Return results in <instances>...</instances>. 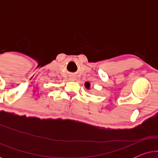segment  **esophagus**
Returning a JSON list of instances; mask_svg holds the SVG:
<instances>
[{"instance_id":"obj_1","label":"esophagus","mask_w":158,"mask_h":158,"mask_svg":"<svg viewBox=\"0 0 158 158\" xmlns=\"http://www.w3.org/2000/svg\"><path fill=\"white\" fill-rule=\"evenodd\" d=\"M75 76H73V75H71V76L69 77V80H70V81H75Z\"/></svg>"}]
</instances>
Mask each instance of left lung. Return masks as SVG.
Masks as SVG:
<instances>
[{
    "label": "left lung",
    "mask_w": 158,
    "mask_h": 158,
    "mask_svg": "<svg viewBox=\"0 0 158 158\" xmlns=\"http://www.w3.org/2000/svg\"><path fill=\"white\" fill-rule=\"evenodd\" d=\"M85 87L86 88V89L89 90L90 89V83H88V82H85Z\"/></svg>",
    "instance_id": "8db88e82"
}]
</instances>
